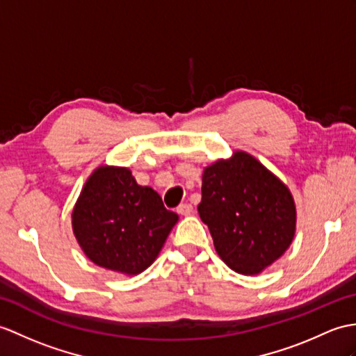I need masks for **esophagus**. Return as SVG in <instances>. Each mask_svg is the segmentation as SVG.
Here are the masks:
<instances>
[{
	"mask_svg": "<svg viewBox=\"0 0 356 356\" xmlns=\"http://www.w3.org/2000/svg\"><path fill=\"white\" fill-rule=\"evenodd\" d=\"M177 213H179V216H181V217H188V216H191V213H193V206L189 204V203L180 204L179 208H177Z\"/></svg>",
	"mask_w": 356,
	"mask_h": 356,
	"instance_id": "34e87169",
	"label": "esophagus"
}]
</instances>
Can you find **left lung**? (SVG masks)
I'll use <instances>...</instances> for the list:
<instances>
[{
  "mask_svg": "<svg viewBox=\"0 0 356 356\" xmlns=\"http://www.w3.org/2000/svg\"><path fill=\"white\" fill-rule=\"evenodd\" d=\"M197 209L222 262L244 276L268 268L296 235L290 188L243 150L203 170Z\"/></svg>",
  "mask_w": 356,
  "mask_h": 356,
  "instance_id": "1",
  "label": "left lung"
}]
</instances>
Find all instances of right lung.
Returning a JSON list of instances; mask_svg holds the SVG:
<instances>
[{
    "instance_id": "right-lung-1",
    "label": "right lung",
    "mask_w": 356,
    "mask_h": 356,
    "mask_svg": "<svg viewBox=\"0 0 356 356\" xmlns=\"http://www.w3.org/2000/svg\"><path fill=\"white\" fill-rule=\"evenodd\" d=\"M177 221L153 188L113 165L92 171L71 213L74 236L88 258L126 276L152 266Z\"/></svg>"
}]
</instances>
